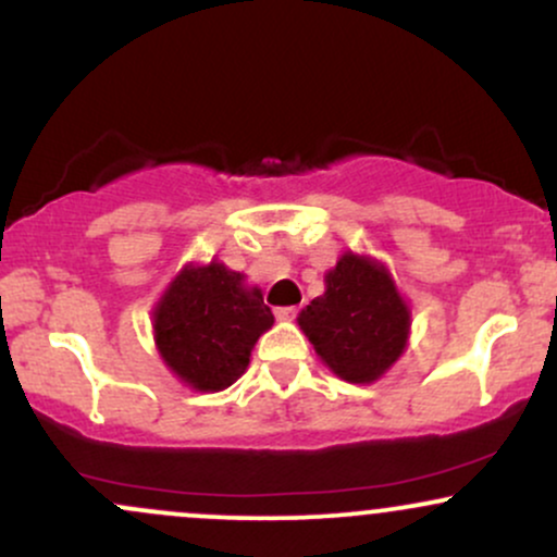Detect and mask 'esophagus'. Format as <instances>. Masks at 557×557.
Instances as JSON below:
<instances>
[{
	"instance_id": "esophagus-1",
	"label": "esophagus",
	"mask_w": 557,
	"mask_h": 557,
	"mask_svg": "<svg viewBox=\"0 0 557 557\" xmlns=\"http://www.w3.org/2000/svg\"><path fill=\"white\" fill-rule=\"evenodd\" d=\"M296 306H277V309H274V317H277L280 322H290V319H296Z\"/></svg>"
}]
</instances>
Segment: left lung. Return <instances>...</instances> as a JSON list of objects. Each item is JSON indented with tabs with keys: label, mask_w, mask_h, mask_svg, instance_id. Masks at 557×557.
Listing matches in <instances>:
<instances>
[{
	"label": "left lung",
	"mask_w": 557,
	"mask_h": 557,
	"mask_svg": "<svg viewBox=\"0 0 557 557\" xmlns=\"http://www.w3.org/2000/svg\"><path fill=\"white\" fill-rule=\"evenodd\" d=\"M324 283V296L300 311V330L341 380L374 382L406 348V304L380 264L354 253H345Z\"/></svg>",
	"instance_id": "left-lung-1"
}]
</instances>
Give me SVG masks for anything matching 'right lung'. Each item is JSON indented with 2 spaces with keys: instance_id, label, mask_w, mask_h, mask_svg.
<instances>
[{
  "instance_id": "add662e5",
  "label": "right lung",
  "mask_w": 557,
  "mask_h": 557,
  "mask_svg": "<svg viewBox=\"0 0 557 557\" xmlns=\"http://www.w3.org/2000/svg\"><path fill=\"white\" fill-rule=\"evenodd\" d=\"M272 322L259 287H243V274L212 261L177 274L154 311V337L172 372L214 393L246 372L253 343Z\"/></svg>"
}]
</instances>
